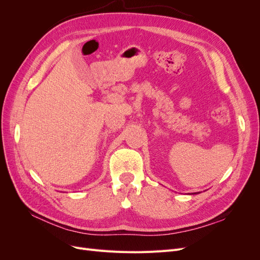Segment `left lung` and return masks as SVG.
<instances>
[{"label": "left lung", "mask_w": 260, "mask_h": 260, "mask_svg": "<svg viewBox=\"0 0 260 260\" xmlns=\"http://www.w3.org/2000/svg\"><path fill=\"white\" fill-rule=\"evenodd\" d=\"M194 194H195V193H194Z\"/></svg>", "instance_id": "1"}]
</instances>
